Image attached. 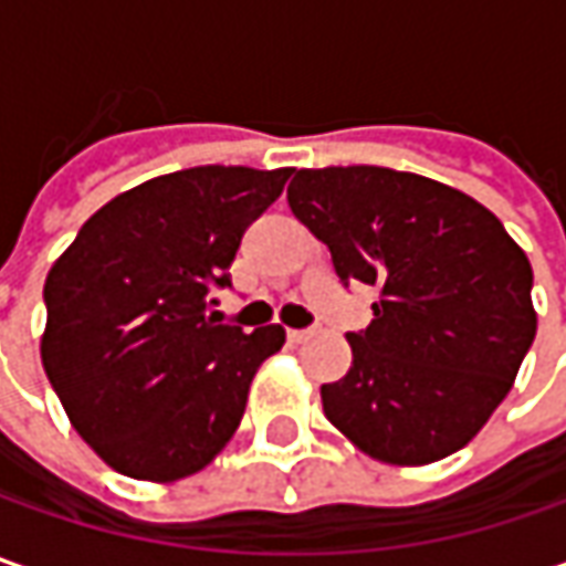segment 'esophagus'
<instances>
[{"instance_id":"esophagus-1","label":"esophagus","mask_w":566,"mask_h":566,"mask_svg":"<svg viewBox=\"0 0 566 566\" xmlns=\"http://www.w3.org/2000/svg\"><path fill=\"white\" fill-rule=\"evenodd\" d=\"M286 337H290V343H308V339L315 337V331L312 327H305V331H286Z\"/></svg>"}]
</instances>
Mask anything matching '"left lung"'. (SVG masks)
I'll list each match as a JSON object with an SVG mask.
<instances>
[{
  "label": "left lung",
  "mask_w": 566,
  "mask_h": 566,
  "mask_svg": "<svg viewBox=\"0 0 566 566\" xmlns=\"http://www.w3.org/2000/svg\"><path fill=\"white\" fill-rule=\"evenodd\" d=\"M293 213L339 283L380 293L346 334L353 368L321 387L324 416L365 453L422 467L467 447L535 339L533 268L489 207L387 166L298 169Z\"/></svg>",
  "instance_id": "obj_1"
}]
</instances>
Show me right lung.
Wrapping results in <instances>:
<instances>
[{
	"label": "right lung",
	"instance_id": "right-lung-1",
	"mask_svg": "<svg viewBox=\"0 0 566 566\" xmlns=\"http://www.w3.org/2000/svg\"><path fill=\"white\" fill-rule=\"evenodd\" d=\"M283 169L191 166L113 198L77 229L43 286L40 356L75 431L122 475L205 469L242 422L249 384L286 331L220 324L245 229Z\"/></svg>",
	"mask_w": 566,
	"mask_h": 566
}]
</instances>
